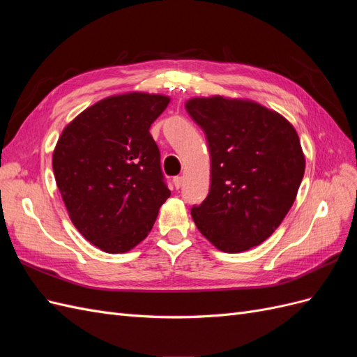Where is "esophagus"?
<instances>
[{
    "instance_id": "obj_1",
    "label": "esophagus",
    "mask_w": 357,
    "mask_h": 357,
    "mask_svg": "<svg viewBox=\"0 0 357 357\" xmlns=\"http://www.w3.org/2000/svg\"><path fill=\"white\" fill-rule=\"evenodd\" d=\"M172 183H174V188L176 189H180L183 186V177H174V180H172Z\"/></svg>"
}]
</instances>
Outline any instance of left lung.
Here are the masks:
<instances>
[{
  "mask_svg": "<svg viewBox=\"0 0 357 357\" xmlns=\"http://www.w3.org/2000/svg\"><path fill=\"white\" fill-rule=\"evenodd\" d=\"M185 105L211 156L208 197L192 208V219L219 250H250L273 235L296 199L305 171L296 129L245 98L195 96Z\"/></svg>",
  "mask_w": 357,
  "mask_h": 357,
  "instance_id": "1",
  "label": "left lung"
}]
</instances>
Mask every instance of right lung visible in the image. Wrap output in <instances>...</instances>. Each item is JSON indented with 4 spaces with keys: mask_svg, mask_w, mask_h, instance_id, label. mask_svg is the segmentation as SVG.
I'll return each mask as SVG.
<instances>
[{
    "mask_svg": "<svg viewBox=\"0 0 357 357\" xmlns=\"http://www.w3.org/2000/svg\"><path fill=\"white\" fill-rule=\"evenodd\" d=\"M171 98L107 96L63 128L53 150L56 186L73 225L105 253H126L152 231L171 195L149 129Z\"/></svg>",
    "mask_w": 357,
    "mask_h": 357,
    "instance_id": "add662e5",
    "label": "right lung"
}]
</instances>
